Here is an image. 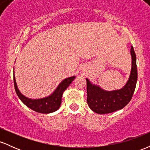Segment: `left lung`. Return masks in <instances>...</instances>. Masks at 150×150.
<instances>
[{
	"label": "left lung",
	"mask_w": 150,
	"mask_h": 150,
	"mask_svg": "<svg viewBox=\"0 0 150 150\" xmlns=\"http://www.w3.org/2000/svg\"><path fill=\"white\" fill-rule=\"evenodd\" d=\"M130 56L132 66L130 76L122 88L112 91L105 90L100 86L92 84L89 79L86 78L87 104L94 112L99 114L114 112L124 108L132 99L137 80L136 55L132 46L130 49Z\"/></svg>",
	"instance_id": "8db88e82"
}]
</instances>
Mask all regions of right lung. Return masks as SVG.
Masks as SVG:
<instances>
[{"instance_id":"add662e5","label":"right lung","mask_w":150,"mask_h":150,"mask_svg":"<svg viewBox=\"0 0 150 150\" xmlns=\"http://www.w3.org/2000/svg\"><path fill=\"white\" fill-rule=\"evenodd\" d=\"M75 76L73 75V76L67 77L62 80L53 93H51L47 97L40 98V99H31V98L25 97L19 90L16 80H15V73H13L15 92L18 94L19 99L27 107L41 113H50L57 111L61 106L63 92L71 84V82L75 80Z\"/></svg>"}]
</instances>
